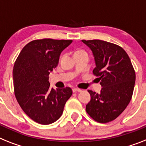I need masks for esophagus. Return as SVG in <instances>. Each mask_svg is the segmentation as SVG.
<instances>
[{"mask_svg":"<svg viewBox=\"0 0 146 146\" xmlns=\"http://www.w3.org/2000/svg\"><path fill=\"white\" fill-rule=\"evenodd\" d=\"M73 92H81L82 90H80V89H78V88H73Z\"/></svg>","mask_w":146,"mask_h":146,"instance_id":"obj_1","label":"esophagus"}]
</instances>
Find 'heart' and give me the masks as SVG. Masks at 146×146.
Returning <instances> with one entry per match:
<instances>
[{
    "label": "heart",
    "mask_w": 146,
    "mask_h": 146,
    "mask_svg": "<svg viewBox=\"0 0 146 146\" xmlns=\"http://www.w3.org/2000/svg\"><path fill=\"white\" fill-rule=\"evenodd\" d=\"M80 51H83V50H78V51H77V52H76V53H78V52H80Z\"/></svg>",
    "instance_id": "obj_1"
}]
</instances>
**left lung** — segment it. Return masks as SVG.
I'll list each match as a JSON object with an SVG mask.
<instances>
[{
  "label": "left lung",
  "mask_w": 146,
  "mask_h": 146,
  "mask_svg": "<svg viewBox=\"0 0 146 146\" xmlns=\"http://www.w3.org/2000/svg\"><path fill=\"white\" fill-rule=\"evenodd\" d=\"M92 51L102 88L100 93L88 90L91 96L86 111L100 123H108L119 116L131 102L136 74L127 54L121 47L99 39L82 40Z\"/></svg>",
  "instance_id": "left-lung-1"
}]
</instances>
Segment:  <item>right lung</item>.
<instances>
[{
    "label": "right lung",
    "instance_id": "add662e5",
    "mask_svg": "<svg viewBox=\"0 0 146 146\" xmlns=\"http://www.w3.org/2000/svg\"><path fill=\"white\" fill-rule=\"evenodd\" d=\"M72 40L36 39L25 45L13 68V84L17 102L33 121L49 125L62 115L72 96L70 87H50L48 75L58 65L60 54Z\"/></svg>",
    "mask_w": 146,
    "mask_h": 146
}]
</instances>
